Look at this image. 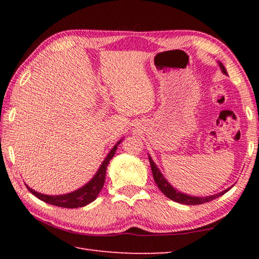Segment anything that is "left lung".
I'll return each mask as SVG.
<instances>
[{
  "instance_id": "8db88e82",
  "label": "left lung",
  "mask_w": 259,
  "mask_h": 259,
  "mask_svg": "<svg viewBox=\"0 0 259 259\" xmlns=\"http://www.w3.org/2000/svg\"><path fill=\"white\" fill-rule=\"evenodd\" d=\"M218 65L219 67H221L222 72L227 75V72L224 67V65H223L221 61H218ZM148 159H150V163H151V169H152V174H153V178H154V182L157 185V187L160 188V191L163 193V194L166 196V198H169L170 200L175 201V202H178V203H183V204H188V205H194V204H202L205 202H210V201H212L214 199L219 198V196L225 194L227 191L231 190V187L226 188L225 191H223L221 193H217V194H213V195H209V196H193V195H188L185 194V193H183L181 191H178L177 188H175L171 184H170L166 179L164 178L163 175L161 174L160 169L157 168L156 164L154 163V161L152 160V157L148 155Z\"/></svg>"
}]
</instances>
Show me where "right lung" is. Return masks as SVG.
I'll list each match as a JSON object with an SVG mask.
<instances>
[{"label":"right lung","instance_id":"right-lung-1","mask_svg":"<svg viewBox=\"0 0 259 259\" xmlns=\"http://www.w3.org/2000/svg\"><path fill=\"white\" fill-rule=\"evenodd\" d=\"M122 139L119 140V142L113 146L112 150L109 151L107 156L105 157V160L102 162V164H100L97 172L95 174V176L91 178L85 185L77 188L75 191H73L71 193H66V194H60V195H48V194H42L40 192L32 190V188H30L28 185H26V184L25 185L32 194H34L37 199L42 200L43 202L46 203L57 205V207H61V208L84 207V205L95 201L100 193V191H102L105 183V176H106L107 165L109 163V161L112 160L114 154H115L116 148L120 145Z\"/></svg>","mask_w":259,"mask_h":259}]
</instances>
